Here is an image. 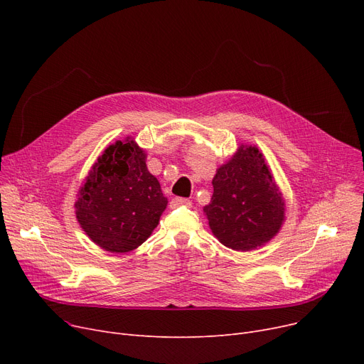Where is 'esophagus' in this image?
<instances>
[{"label": "esophagus", "mask_w": 364, "mask_h": 364, "mask_svg": "<svg viewBox=\"0 0 364 364\" xmlns=\"http://www.w3.org/2000/svg\"><path fill=\"white\" fill-rule=\"evenodd\" d=\"M178 206H192V202H190L188 199H186V198H174V199H171V202H169V208H172V209H176V208H178Z\"/></svg>", "instance_id": "34e87169"}]
</instances>
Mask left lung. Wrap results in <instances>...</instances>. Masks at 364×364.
Wrapping results in <instances>:
<instances>
[{
	"label": "left lung",
	"mask_w": 364,
	"mask_h": 364,
	"mask_svg": "<svg viewBox=\"0 0 364 364\" xmlns=\"http://www.w3.org/2000/svg\"><path fill=\"white\" fill-rule=\"evenodd\" d=\"M211 203L203 208L217 239L235 251H251L276 236L284 203L259 150L240 146L217 169Z\"/></svg>",
	"instance_id": "8db88e82"
}]
</instances>
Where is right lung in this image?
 <instances>
[{"label":"right lung","mask_w":364,"mask_h":364,"mask_svg":"<svg viewBox=\"0 0 364 364\" xmlns=\"http://www.w3.org/2000/svg\"><path fill=\"white\" fill-rule=\"evenodd\" d=\"M161 184L134 140L109 146L94 164L75 203L88 237L109 252H129L155 230L166 208Z\"/></svg>","instance_id":"obj_1"}]
</instances>
